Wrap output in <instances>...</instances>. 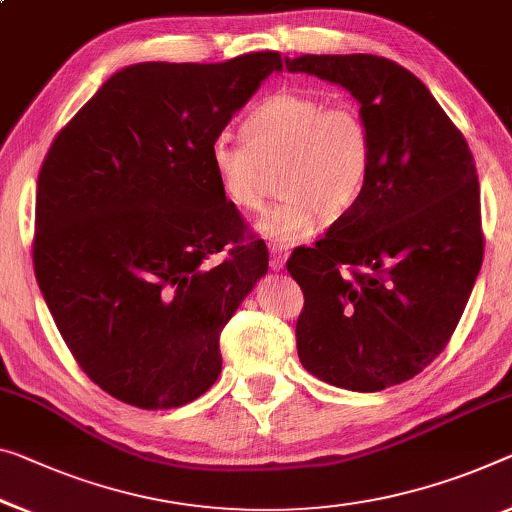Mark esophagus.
<instances>
[{
    "instance_id": "obj_1",
    "label": "esophagus",
    "mask_w": 512,
    "mask_h": 512,
    "mask_svg": "<svg viewBox=\"0 0 512 512\" xmlns=\"http://www.w3.org/2000/svg\"><path fill=\"white\" fill-rule=\"evenodd\" d=\"M270 254H272V258H270V267L272 270H283V267H286V261H288V249L283 247V245H270Z\"/></svg>"
}]
</instances>
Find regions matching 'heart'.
<instances>
[{
    "instance_id": "obj_1",
    "label": "heart",
    "mask_w": 512,
    "mask_h": 512,
    "mask_svg": "<svg viewBox=\"0 0 512 512\" xmlns=\"http://www.w3.org/2000/svg\"><path fill=\"white\" fill-rule=\"evenodd\" d=\"M245 144L217 137L208 169L235 208L263 203V169L279 164V203L256 229L279 245H295L318 229L320 217H343L364 192L373 164V137L350 105H325L313 93L283 89L263 98L242 123Z\"/></svg>"
}]
</instances>
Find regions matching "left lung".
I'll list each match as a JSON object with an SVG mask.
<instances>
[{
  "label": "left lung",
  "mask_w": 512,
  "mask_h": 512,
  "mask_svg": "<svg viewBox=\"0 0 512 512\" xmlns=\"http://www.w3.org/2000/svg\"><path fill=\"white\" fill-rule=\"evenodd\" d=\"M290 73L343 86L373 137L359 201L288 272L304 293L297 355L322 382L382 391L421 373L458 327L483 263L481 187L428 86L375 54H304Z\"/></svg>",
  "instance_id": "obj_1"
}]
</instances>
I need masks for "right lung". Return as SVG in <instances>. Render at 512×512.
<instances>
[{
	"label": "right lung",
	"instance_id": "add662e5",
	"mask_svg": "<svg viewBox=\"0 0 512 512\" xmlns=\"http://www.w3.org/2000/svg\"><path fill=\"white\" fill-rule=\"evenodd\" d=\"M274 70L279 52L128 66L45 155L36 281L77 364L123 403L171 410L222 373L219 334L267 247L219 192L208 146Z\"/></svg>",
	"mask_w": 512,
	"mask_h": 512
}]
</instances>
